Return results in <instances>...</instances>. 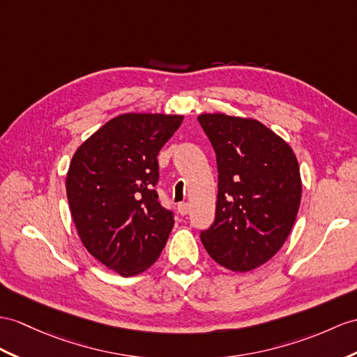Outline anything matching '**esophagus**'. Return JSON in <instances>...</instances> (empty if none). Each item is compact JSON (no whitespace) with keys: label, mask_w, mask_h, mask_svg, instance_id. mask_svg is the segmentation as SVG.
I'll return each mask as SVG.
<instances>
[{"label":"esophagus","mask_w":357,"mask_h":357,"mask_svg":"<svg viewBox=\"0 0 357 357\" xmlns=\"http://www.w3.org/2000/svg\"><path fill=\"white\" fill-rule=\"evenodd\" d=\"M189 208H190L189 203H178V206H177V211H178V213H180V215H186V213H189Z\"/></svg>","instance_id":"obj_1"}]
</instances>
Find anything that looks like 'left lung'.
<instances>
[{
	"label": "left lung",
	"mask_w": 357,
	"mask_h": 357,
	"mask_svg": "<svg viewBox=\"0 0 357 357\" xmlns=\"http://www.w3.org/2000/svg\"><path fill=\"white\" fill-rule=\"evenodd\" d=\"M198 123L218 167L215 220L199 238L215 262L245 273L268 262L288 238L301 199L298 162L256 119L204 113Z\"/></svg>",
	"instance_id": "1"
}]
</instances>
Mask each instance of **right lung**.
I'll list each match as a JSON object with an SVG mask.
<instances>
[{
	"label": "right lung",
	"instance_id": "1",
	"mask_svg": "<svg viewBox=\"0 0 357 357\" xmlns=\"http://www.w3.org/2000/svg\"><path fill=\"white\" fill-rule=\"evenodd\" d=\"M183 116L127 113L110 119L74 154L66 195L83 245L121 275L145 271L174 227L163 207L158 154Z\"/></svg>",
	"mask_w": 357,
	"mask_h": 357
}]
</instances>
